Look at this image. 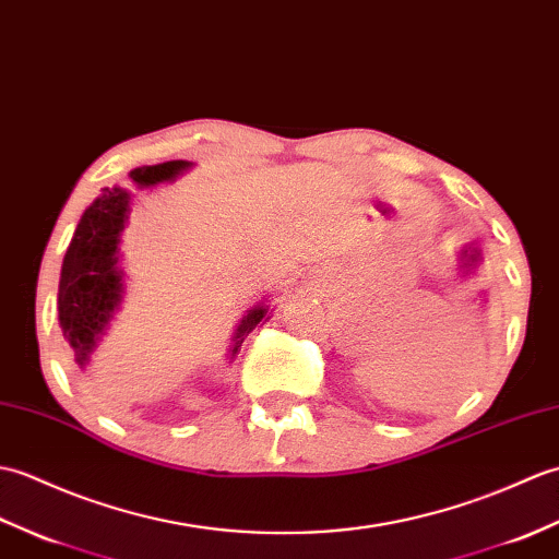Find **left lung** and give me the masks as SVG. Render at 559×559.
Segmentation results:
<instances>
[{
  "mask_svg": "<svg viewBox=\"0 0 559 559\" xmlns=\"http://www.w3.org/2000/svg\"><path fill=\"white\" fill-rule=\"evenodd\" d=\"M478 260H480V253L476 251V248H464V251H462V267L468 272V270H474V265L478 263Z\"/></svg>",
  "mask_w": 559,
  "mask_h": 559,
  "instance_id": "left-lung-1",
  "label": "left lung"
}]
</instances>
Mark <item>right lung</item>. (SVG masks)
I'll list each match as a JSON object with an SVG mask.
<instances>
[{"instance_id": "1", "label": "right lung", "mask_w": 559, "mask_h": 559, "mask_svg": "<svg viewBox=\"0 0 559 559\" xmlns=\"http://www.w3.org/2000/svg\"><path fill=\"white\" fill-rule=\"evenodd\" d=\"M189 167L191 163L186 159H171V163L153 167H135L131 179L141 189H151L155 183L177 179L179 171ZM129 201L131 195L127 189H119V186L103 189L100 198H95L83 213L67 248L64 265H61L57 294L59 328L76 356L79 368L88 366L91 354L103 340L111 316L123 299L119 237L129 219ZM265 313L267 306H255L241 318L237 332H234L231 356L239 352L246 334L265 318Z\"/></svg>"}]
</instances>
